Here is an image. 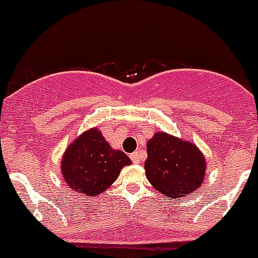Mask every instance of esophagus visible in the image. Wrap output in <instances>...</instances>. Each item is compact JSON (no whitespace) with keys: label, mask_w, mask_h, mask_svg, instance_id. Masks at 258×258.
I'll return each mask as SVG.
<instances>
[{"label":"esophagus","mask_w":258,"mask_h":258,"mask_svg":"<svg viewBox=\"0 0 258 258\" xmlns=\"http://www.w3.org/2000/svg\"><path fill=\"white\" fill-rule=\"evenodd\" d=\"M131 158H132V161H133L134 164H139V162H141V156H139V152L132 153Z\"/></svg>","instance_id":"esophagus-1"}]
</instances>
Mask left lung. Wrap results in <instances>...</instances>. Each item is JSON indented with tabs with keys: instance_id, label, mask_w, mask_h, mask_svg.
Instances as JSON below:
<instances>
[{
	"instance_id": "obj_1",
	"label": "left lung",
	"mask_w": 258,
	"mask_h": 258,
	"mask_svg": "<svg viewBox=\"0 0 258 258\" xmlns=\"http://www.w3.org/2000/svg\"><path fill=\"white\" fill-rule=\"evenodd\" d=\"M146 176L167 197H184L202 184L206 161L192 143L166 133H156L147 143Z\"/></svg>"
}]
</instances>
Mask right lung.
<instances>
[{"label":"right lung","instance_id":"1","mask_svg":"<svg viewBox=\"0 0 258 258\" xmlns=\"http://www.w3.org/2000/svg\"><path fill=\"white\" fill-rule=\"evenodd\" d=\"M121 151H113L97 129L86 132L69 146L61 161V171L69 186L89 197L105 192L131 165Z\"/></svg>","mask_w":258,"mask_h":258}]
</instances>
